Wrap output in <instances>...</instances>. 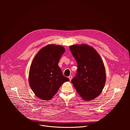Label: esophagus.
Masks as SVG:
<instances>
[{
  "label": "esophagus",
  "mask_w": 130,
  "mask_h": 130,
  "mask_svg": "<svg viewBox=\"0 0 130 130\" xmlns=\"http://www.w3.org/2000/svg\"><path fill=\"white\" fill-rule=\"evenodd\" d=\"M68 78L69 79V80H70V81H71V79H72V76H69V77H68Z\"/></svg>",
  "instance_id": "1"
}]
</instances>
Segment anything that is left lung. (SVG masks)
I'll use <instances>...</instances> for the list:
<instances>
[{
    "label": "left lung",
    "instance_id": "obj_1",
    "mask_svg": "<svg viewBox=\"0 0 130 130\" xmlns=\"http://www.w3.org/2000/svg\"><path fill=\"white\" fill-rule=\"evenodd\" d=\"M69 49L78 64L77 73L71 83L83 99H94L101 94L105 83L102 59L94 48L85 44L72 45Z\"/></svg>",
    "mask_w": 130,
    "mask_h": 130
}]
</instances>
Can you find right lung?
Masks as SVG:
<instances>
[{"mask_svg": "<svg viewBox=\"0 0 130 130\" xmlns=\"http://www.w3.org/2000/svg\"><path fill=\"white\" fill-rule=\"evenodd\" d=\"M65 48L48 45L35 56L30 68L29 83L35 95L44 100H49L62 84L69 79L64 76L58 65Z\"/></svg>", "mask_w": 130, "mask_h": 130, "instance_id": "obj_1", "label": "right lung"}]
</instances>
